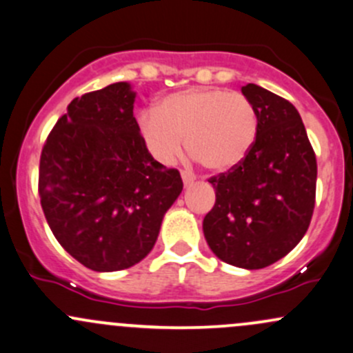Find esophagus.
<instances>
[{"instance_id": "esophagus-1", "label": "esophagus", "mask_w": 353, "mask_h": 353, "mask_svg": "<svg viewBox=\"0 0 353 353\" xmlns=\"http://www.w3.org/2000/svg\"><path fill=\"white\" fill-rule=\"evenodd\" d=\"M181 177H183V183L186 188L194 183V176H192L191 172H188V170H183V172H181Z\"/></svg>"}]
</instances>
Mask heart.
Returning a JSON list of instances; mask_svg holds the SVG:
<instances>
[{"instance_id": "obj_1", "label": "heart", "mask_w": 353, "mask_h": 353, "mask_svg": "<svg viewBox=\"0 0 353 353\" xmlns=\"http://www.w3.org/2000/svg\"><path fill=\"white\" fill-rule=\"evenodd\" d=\"M148 150L161 162L188 154L210 172H228L245 161L259 132V117L247 96L221 88L174 92L140 117Z\"/></svg>"}]
</instances>
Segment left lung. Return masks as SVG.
<instances>
[{"label": "left lung", "mask_w": 353, "mask_h": 353, "mask_svg": "<svg viewBox=\"0 0 353 353\" xmlns=\"http://www.w3.org/2000/svg\"><path fill=\"white\" fill-rule=\"evenodd\" d=\"M242 94L257 111V139L242 164L210 179L216 201L203 232L220 261L252 270L301 242L314 210L316 157L291 103L257 84Z\"/></svg>", "instance_id": "1"}]
</instances>
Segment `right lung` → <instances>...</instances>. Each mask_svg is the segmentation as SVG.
<instances>
[{"mask_svg": "<svg viewBox=\"0 0 353 353\" xmlns=\"http://www.w3.org/2000/svg\"><path fill=\"white\" fill-rule=\"evenodd\" d=\"M137 92L114 83L72 99L40 157L39 194L57 242L96 272L128 269L157 242L183 191L155 161L133 117Z\"/></svg>", "mask_w": 353, "mask_h": 353, "instance_id": "add662e5", "label": "right lung"}]
</instances>
